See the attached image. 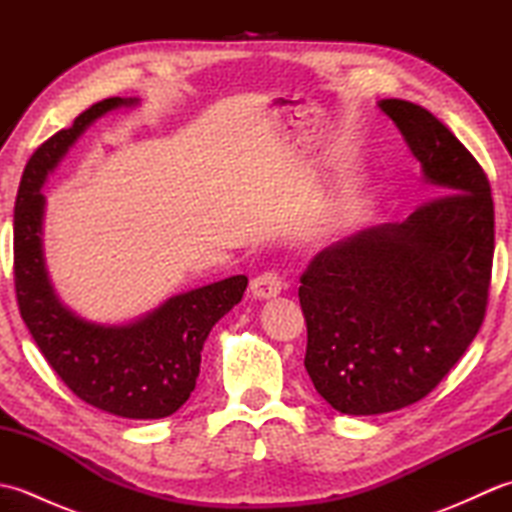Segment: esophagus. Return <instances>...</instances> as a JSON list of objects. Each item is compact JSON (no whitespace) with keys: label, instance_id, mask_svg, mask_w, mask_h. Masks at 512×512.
<instances>
[{"label":"esophagus","instance_id":"esophagus-1","mask_svg":"<svg viewBox=\"0 0 512 512\" xmlns=\"http://www.w3.org/2000/svg\"><path fill=\"white\" fill-rule=\"evenodd\" d=\"M284 284H281V277L277 273H262L250 281V295L255 299H273L277 297Z\"/></svg>","mask_w":512,"mask_h":512}]
</instances>
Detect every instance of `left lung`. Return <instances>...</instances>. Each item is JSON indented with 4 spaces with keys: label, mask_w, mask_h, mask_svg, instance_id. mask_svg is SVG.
<instances>
[{
    "label": "left lung",
    "mask_w": 512,
    "mask_h": 512,
    "mask_svg": "<svg viewBox=\"0 0 512 512\" xmlns=\"http://www.w3.org/2000/svg\"><path fill=\"white\" fill-rule=\"evenodd\" d=\"M436 198L405 222L341 239L301 275L314 389L347 416L422 400L460 361L486 314L495 250L491 184L451 129L424 107L378 103Z\"/></svg>",
    "instance_id": "1"
}]
</instances>
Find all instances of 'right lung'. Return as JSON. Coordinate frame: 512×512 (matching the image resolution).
<instances>
[{"instance_id": "add662e5", "label": "right lung", "mask_w": 512, "mask_h": 512, "mask_svg": "<svg viewBox=\"0 0 512 512\" xmlns=\"http://www.w3.org/2000/svg\"><path fill=\"white\" fill-rule=\"evenodd\" d=\"M138 105L112 96L74 118L30 156L15 202V290L32 339L76 396L132 420H158L189 400L200 374L202 345L213 325L244 297L248 277L235 275L182 292L125 325L92 323L65 308L43 259V198L48 173L96 118Z\"/></svg>"}]
</instances>
